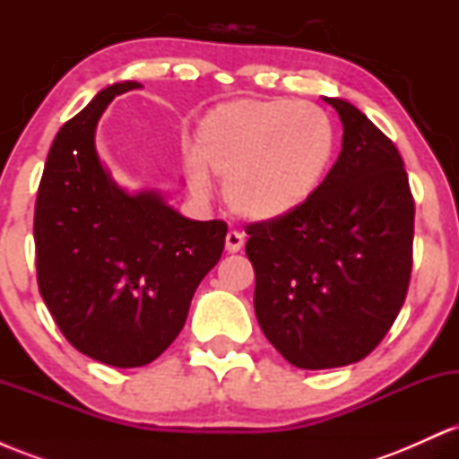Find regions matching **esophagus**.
<instances>
[{"label": "esophagus", "instance_id": "esophagus-1", "mask_svg": "<svg viewBox=\"0 0 459 459\" xmlns=\"http://www.w3.org/2000/svg\"><path fill=\"white\" fill-rule=\"evenodd\" d=\"M244 235L237 233V230H229L226 233V250L229 252H239L244 247Z\"/></svg>", "mask_w": 459, "mask_h": 459}]
</instances>
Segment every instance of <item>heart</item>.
<instances>
[{"instance_id":"obj_1","label":"heart","mask_w":459,"mask_h":459,"mask_svg":"<svg viewBox=\"0 0 459 459\" xmlns=\"http://www.w3.org/2000/svg\"><path fill=\"white\" fill-rule=\"evenodd\" d=\"M189 187L204 196L207 170L224 177L230 212L250 222H276L302 209L328 175L336 149L330 116L308 101L235 99L198 120Z\"/></svg>"}]
</instances>
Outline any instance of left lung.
Masks as SVG:
<instances>
[{
    "label": "left lung",
    "mask_w": 459,
    "mask_h": 459,
    "mask_svg": "<svg viewBox=\"0 0 459 459\" xmlns=\"http://www.w3.org/2000/svg\"><path fill=\"white\" fill-rule=\"evenodd\" d=\"M343 149L296 213L246 229L255 313L299 368L362 360L391 330L412 272L414 198L397 146L345 99L324 97Z\"/></svg>",
    "instance_id": "left-lung-1"
}]
</instances>
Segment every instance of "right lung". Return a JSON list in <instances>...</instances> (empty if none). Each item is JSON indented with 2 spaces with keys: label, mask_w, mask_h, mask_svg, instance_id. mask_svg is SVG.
Segmentation results:
<instances>
[{
  "label": "right lung",
  "mask_w": 459,
  "mask_h": 459,
  "mask_svg": "<svg viewBox=\"0 0 459 459\" xmlns=\"http://www.w3.org/2000/svg\"><path fill=\"white\" fill-rule=\"evenodd\" d=\"M112 83L57 131L34 212L36 273L66 341L105 365H149L186 325L194 291L224 250L222 220L183 218L160 192L129 194L99 160Z\"/></svg>",
  "instance_id": "add662e5"
}]
</instances>
